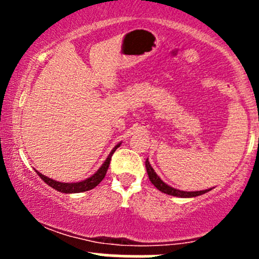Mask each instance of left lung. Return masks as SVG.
Wrapping results in <instances>:
<instances>
[{
  "label": "left lung",
  "instance_id": "1",
  "mask_svg": "<svg viewBox=\"0 0 259 259\" xmlns=\"http://www.w3.org/2000/svg\"><path fill=\"white\" fill-rule=\"evenodd\" d=\"M145 168H146V171H148L149 179H150V182L153 183L154 187H155L156 189L160 190L161 193H165V194L173 195V197H179V198H193V197H198V195L204 194V193L211 190V188L210 189H205V190H197V192H184V190L176 189V188L170 187V185H168L166 183H164L163 180L159 178V176L155 173V170H154L153 166L150 165L148 159L145 160Z\"/></svg>",
  "mask_w": 259,
  "mask_h": 259
}]
</instances>
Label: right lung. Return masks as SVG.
I'll use <instances>...</instances> for the list:
<instances>
[{
	"instance_id": "obj_1",
	"label": "right lung",
	"mask_w": 259,
	"mask_h": 259,
	"mask_svg": "<svg viewBox=\"0 0 259 259\" xmlns=\"http://www.w3.org/2000/svg\"><path fill=\"white\" fill-rule=\"evenodd\" d=\"M120 144L121 143H119L117 145H115V148L113 150L110 151V154L108 155V158H106V160L104 161L103 165L100 166V168L98 169V171H96L95 174H93L91 177H89L88 179L85 180H81V182H76V183H62V182H57V180H54L51 178H49V177H45L44 174H41L40 171H37V176L40 177L41 179L44 180V182L46 183V184L50 185L51 188H54V189H56L57 192H61V193H66V194H71V193H81V192H88V190L93 189V188H95L96 185L99 184V183L101 182L104 178H105L106 176V171H108V168H109V164H110V160H111V156H113L114 151L116 150L117 148H119Z\"/></svg>"
}]
</instances>
